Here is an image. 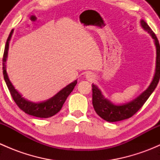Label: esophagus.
<instances>
[{
	"label": "esophagus",
	"instance_id": "esophagus-1",
	"mask_svg": "<svg viewBox=\"0 0 160 160\" xmlns=\"http://www.w3.org/2000/svg\"><path fill=\"white\" fill-rule=\"evenodd\" d=\"M86 77H87V78L88 79V80H90V81H91V80H93V79H94V76H93V74L91 73V72H88V73H87V75H86Z\"/></svg>",
	"mask_w": 160,
	"mask_h": 160
}]
</instances>
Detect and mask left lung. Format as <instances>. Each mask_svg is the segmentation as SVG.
I'll use <instances>...</instances> for the list:
<instances>
[{
    "mask_svg": "<svg viewBox=\"0 0 160 160\" xmlns=\"http://www.w3.org/2000/svg\"><path fill=\"white\" fill-rule=\"evenodd\" d=\"M141 27L151 35L154 39L155 46L156 48V70L151 83L144 92L132 101L123 104H115L110 100L106 98L101 93V90L95 84H92V103L93 108L97 114L104 120L109 122H119L129 118L135 114L145 104L150 95L156 89L160 78V46L157 37L152 30L150 28L148 24L144 20L140 21Z\"/></svg>",
    "mask_w": 160,
    "mask_h": 160,
    "instance_id": "8db88e82",
    "label": "left lung"
}]
</instances>
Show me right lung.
Returning a JSON list of instances; mask_svg holds the SVG:
<instances>
[{"label": "right lung", "instance_id": "obj_1", "mask_svg": "<svg viewBox=\"0 0 160 160\" xmlns=\"http://www.w3.org/2000/svg\"><path fill=\"white\" fill-rule=\"evenodd\" d=\"M13 31L14 30L11 32L7 42H6L5 49H4V56H3V74H4V78L8 88L10 91L14 102L24 112L29 115L42 118H47L52 117L61 110L67 97L70 94L74 87L77 83V80H74L73 82L59 90L56 94L52 97L51 98L46 100V101H42V102H32V101L24 98L22 95L14 88V85L12 84L9 79L7 70H6V61H7L8 53L9 42H10L11 36H12Z\"/></svg>", "mask_w": 160, "mask_h": 160}]
</instances>
